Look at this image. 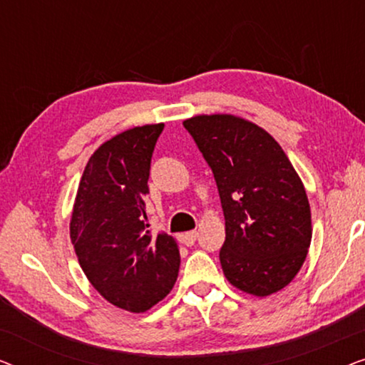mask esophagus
Segmentation results:
<instances>
[{
    "label": "esophagus",
    "instance_id": "1",
    "mask_svg": "<svg viewBox=\"0 0 365 365\" xmlns=\"http://www.w3.org/2000/svg\"><path fill=\"white\" fill-rule=\"evenodd\" d=\"M197 239V232L196 231H189V232H184L181 236V241L186 244V246H192L194 242H196Z\"/></svg>",
    "mask_w": 365,
    "mask_h": 365
}]
</instances>
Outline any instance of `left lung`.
I'll use <instances>...</instances> for the list:
<instances>
[{"label": "left lung", "mask_w": 365, "mask_h": 365, "mask_svg": "<svg viewBox=\"0 0 365 365\" xmlns=\"http://www.w3.org/2000/svg\"><path fill=\"white\" fill-rule=\"evenodd\" d=\"M212 169L226 219L219 259L234 287L257 297L296 277L311 246V207L304 184L279 143L232 114L182 123Z\"/></svg>", "instance_id": "8db88e82"}]
</instances>
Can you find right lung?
Instances as JSON below:
<instances>
[{
    "instance_id": "right-lung-1",
    "label": "right lung",
    "mask_w": 365,
    "mask_h": 365,
    "mask_svg": "<svg viewBox=\"0 0 365 365\" xmlns=\"http://www.w3.org/2000/svg\"><path fill=\"white\" fill-rule=\"evenodd\" d=\"M164 124L128 129L101 144L84 168L69 236L79 266L113 306L146 312L178 279V242L146 224L151 158Z\"/></svg>"
}]
</instances>
